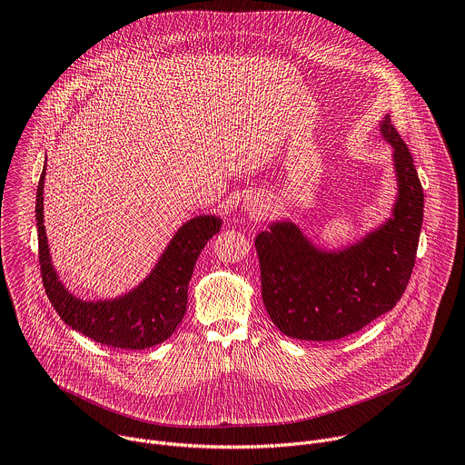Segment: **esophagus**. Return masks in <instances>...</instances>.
<instances>
[{
	"label": "esophagus",
	"mask_w": 465,
	"mask_h": 465,
	"mask_svg": "<svg viewBox=\"0 0 465 465\" xmlns=\"http://www.w3.org/2000/svg\"><path fill=\"white\" fill-rule=\"evenodd\" d=\"M244 212H248L253 217H262L267 213V203H264V198L261 194H248L242 203Z\"/></svg>",
	"instance_id": "obj_1"
}]
</instances>
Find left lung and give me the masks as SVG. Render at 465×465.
I'll list each match as a JSON object with an SVG mask.
<instances>
[{
	"instance_id": "obj_1",
	"label": "left lung",
	"mask_w": 465,
	"mask_h": 465,
	"mask_svg": "<svg viewBox=\"0 0 465 465\" xmlns=\"http://www.w3.org/2000/svg\"><path fill=\"white\" fill-rule=\"evenodd\" d=\"M379 134L391 149L395 196L390 215L359 239L327 248L292 219L257 233L262 303L283 335L337 341L368 325L401 300L416 261L423 189L412 154L390 115Z\"/></svg>"
}]
</instances>
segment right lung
<instances>
[{
    "label": "right lung",
    "instance_id": "add662e5",
    "mask_svg": "<svg viewBox=\"0 0 465 465\" xmlns=\"http://www.w3.org/2000/svg\"><path fill=\"white\" fill-rule=\"evenodd\" d=\"M44 180L45 163L36 189L40 272L45 294L64 323L94 342L121 350H147L167 341L185 314L194 262L221 230L223 219L204 213L185 221L151 272L130 291L112 298H81L64 285L51 259L44 226Z\"/></svg>",
    "mask_w": 465,
    "mask_h": 465
}]
</instances>
